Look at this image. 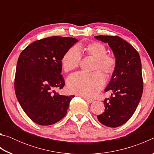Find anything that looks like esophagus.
<instances>
[{
  "instance_id": "34e87169",
  "label": "esophagus",
  "mask_w": 154,
  "mask_h": 154,
  "mask_svg": "<svg viewBox=\"0 0 154 154\" xmlns=\"http://www.w3.org/2000/svg\"><path fill=\"white\" fill-rule=\"evenodd\" d=\"M83 98L85 99V101H87V103H93V100H92V99H90V98H86V97H84V96H83Z\"/></svg>"
}]
</instances>
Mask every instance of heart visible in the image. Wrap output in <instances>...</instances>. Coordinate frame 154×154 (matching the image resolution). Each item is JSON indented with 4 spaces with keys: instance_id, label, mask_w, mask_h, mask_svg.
<instances>
[{
    "instance_id": "heart-1",
    "label": "heart",
    "mask_w": 154,
    "mask_h": 154,
    "mask_svg": "<svg viewBox=\"0 0 154 154\" xmlns=\"http://www.w3.org/2000/svg\"><path fill=\"white\" fill-rule=\"evenodd\" d=\"M85 50L88 55L96 60L95 69H99L106 75L113 72L116 66V60L108 55L105 45L98 42L88 45ZM82 54L77 47L70 48L64 54L61 60L62 67L65 72H69L79 66ZM105 83V77L100 71L92 73L78 72L68 77L66 85L68 90L71 93L77 94L87 97L94 96Z\"/></svg>"
}]
</instances>
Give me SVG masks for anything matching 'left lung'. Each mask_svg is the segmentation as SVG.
Returning a JSON list of instances; mask_svg holds the SVG:
<instances>
[{"label":"left lung","instance_id":"1","mask_svg":"<svg viewBox=\"0 0 154 154\" xmlns=\"http://www.w3.org/2000/svg\"><path fill=\"white\" fill-rule=\"evenodd\" d=\"M108 43L116 58V66L105 91L113 94L104 101L105 112L97 116L106 126L116 128L130 119L141 98L143 90L141 62L137 51L118 36H95Z\"/></svg>","mask_w":154,"mask_h":154}]
</instances>
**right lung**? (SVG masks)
Listing matches in <instances>:
<instances>
[{
  "mask_svg": "<svg viewBox=\"0 0 154 154\" xmlns=\"http://www.w3.org/2000/svg\"><path fill=\"white\" fill-rule=\"evenodd\" d=\"M78 41L71 37L51 36L36 41L22 51L15 77V92L26 114L41 126L56 123L67 113L75 96L56 92L65 84L62 76L64 54Z\"/></svg>",
  "mask_w": 154,
  "mask_h": 154,
  "instance_id": "obj_1",
  "label": "right lung"
}]
</instances>
